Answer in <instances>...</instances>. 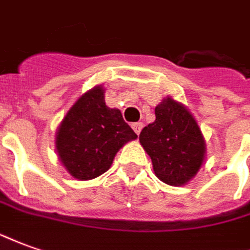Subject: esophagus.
<instances>
[{"label": "esophagus", "mask_w": 250, "mask_h": 250, "mask_svg": "<svg viewBox=\"0 0 250 250\" xmlns=\"http://www.w3.org/2000/svg\"><path fill=\"white\" fill-rule=\"evenodd\" d=\"M143 128V123L142 122H137V123H132V130L137 132V135H139V132Z\"/></svg>", "instance_id": "34e87169"}]
</instances>
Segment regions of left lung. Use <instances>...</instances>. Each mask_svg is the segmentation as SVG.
Wrapping results in <instances>:
<instances>
[{
  "mask_svg": "<svg viewBox=\"0 0 250 250\" xmlns=\"http://www.w3.org/2000/svg\"><path fill=\"white\" fill-rule=\"evenodd\" d=\"M155 176L169 186H184L203 165L206 142L192 113L170 97L155 107V120L139 134Z\"/></svg>",
  "mask_w": 250,
  "mask_h": 250,
  "instance_id": "obj_1",
  "label": "left lung"
}]
</instances>
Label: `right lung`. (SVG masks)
I'll use <instances>...</instances> for the list:
<instances>
[{"instance_id":"obj_1","label":"right lung","mask_w":250,"mask_h":250,"mask_svg":"<svg viewBox=\"0 0 250 250\" xmlns=\"http://www.w3.org/2000/svg\"><path fill=\"white\" fill-rule=\"evenodd\" d=\"M105 90L95 86L67 111L57 131L55 146L66 170L78 180H92L107 172L120 147L137 134L118 108H109Z\"/></svg>"}]
</instances>
